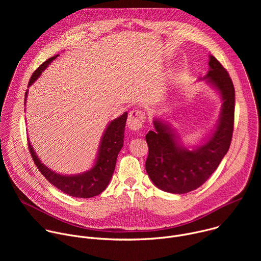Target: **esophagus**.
<instances>
[{
    "mask_svg": "<svg viewBox=\"0 0 261 261\" xmlns=\"http://www.w3.org/2000/svg\"><path fill=\"white\" fill-rule=\"evenodd\" d=\"M145 122V116L140 110H132L129 114L128 120H127V125L129 129L136 131L139 130Z\"/></svg>",
    "mask_w": 261,
    "mask_h": 261,
    "instance_id": "1",
    "label": "esophagus"
}]
</instances>
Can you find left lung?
I'll list each match as a JSON object with an SVG mask.
<instances>
[{
  "instance_id": "obj_1",
  "label": "left lung",
  "mask_w": 261,
  "mask_h": 261,
  "mask_svg": "<svg viewBox=\"0 0 261 261\" xmlns=\"http://www.w3.org/2000/svg\"><path fill=\"white\" fill-rule=\"evenodd\" d=\"M208 71L200 81H205L221 98L222 106L218 122L199 144L185 146L169 122L154 117L155 130L148 131L145 139L148 156L145 170L160 190L184 194L193 191L214 173L227 154L234 120V88L227 71L214 57H208Z\"/></svg>"
}]
</instances>
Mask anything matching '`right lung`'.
I'll return each mask as SVG.
<instances>
[{"label": "right lung", "instance_id": "obj_1", "mask_svg": "<svg viewBox=\"0 0 261 261\" xmlns=\"http://www.w3.org/2000/svg\"><path fill=\"white\" fill-rule=\"evenodd\" d=\"M58 57L59 55L51 57L33 73L29 87H31L40 77L42 72ZM28 93L29 90H27L24 95V106L27 103ZM127 117L128 114L124 113L121 117L108 123L102 134L93 166L82 173L61 174L51 170L41 162L29 140L30 153L36 166L38 167L45 178L65 194L80 198H91L97 196L106 189L111 176L114 174L118 155L124 144V133Z\"/></svg>", "mask_w": 261, "mask_h": 261}]
</instances>
